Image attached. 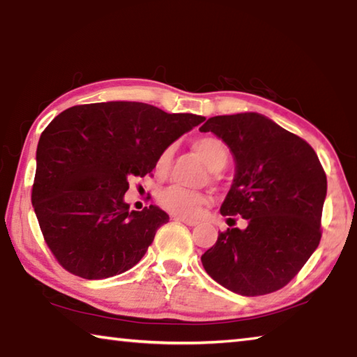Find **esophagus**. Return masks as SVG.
Segmentation results:
<instances>
[{
	"mask_svg": "<svg viewBox=\"0 0 357 357\" xmlns=\"http://www.w3.org/2000/svg\"><path fill=\"white\" fill-rule=\"evenodd\" d=\"M174 220H178V222H183V223H185V225H189V227H195V225H198V222H197V220L185 219V217H174Z\"/></svg>",
	"mask_w": 357,
	"mask_h": 357,
	"instance_id": "1",
	"label": "esophagus"
}]
</instances>
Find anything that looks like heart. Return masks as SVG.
<instances>
[{
    "instance_id": "obj_1",
    "label": "heart",
    "mask_w": 357,
    "mask_h": 357,
    "mask_svg": "<svg viewBox=\"0 0 357 357\" xmlns=\"http://www.w3.org/2000/svg\"><path fill=\"white\" fill-rule=\"evenodd\" d=\"M193 149L202 157L204 164L211 170H220L228 162V151L222 140L217 137H198L192 143ZM173 146H167L160 151L155 159V173L164 176L170 167ZM208 203V197L202 192L187 190L179 185H170L160 192L159 204L168 213L181 217H197L202 208Z\"/></svg>"
}]
</instances>
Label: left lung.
<instances>
[{
    "mask_svg": "<svg viewBox=\"0 0 357 357\" xmlns=\"http://www.w3.org/2000/svg\"><path fill=\"white\" fill-rule=\"evenodd\" d=\"M202 132L225 142L236 176L222 215H241L247 228H227L202 255L206 273L241 296L288 285L321 239L328 179L313 148L258 113L209 118Z\"/></svg>",
    "mask_w": 357,
    "mask_h": 357,
    "instance_id": "1",
    "label": "left lung"
}]
</instances>
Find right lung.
<instances>
[{
	"label": "right lung",
	"mask_w": 357,
	"mask_h": 357,
	"mask_svg": "<svg viewBox=\"0 0 357 357\" xmlns=\"http://www.w3.org/2000/svg\"><path fill=\"white\" fill-rule=\"evenodd\" d=\"M203 121L142 102H102L70 107L47 126L31 202L68 273L99 280L140 261L168 214L154 204L129 213V179L151 174L160 151Z\"/></svg>",
	"instance_id": "1"
}]
</instances>
